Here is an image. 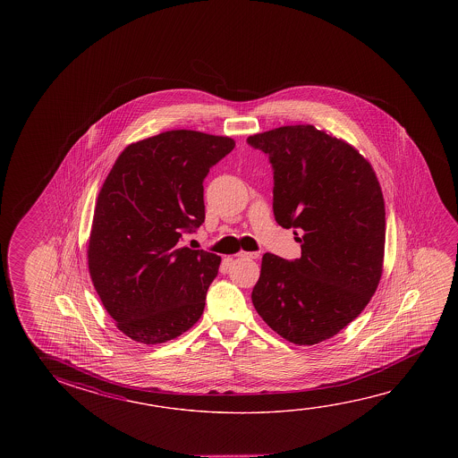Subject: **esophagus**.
<instances>
[{"label":"esophagus","instance_id":"obj_1","mask_svg":"<svg viewBox=\"0 0 458 458\" xmlns=\"http://www.w3.org/2000/svg\"><path fill=\"white\" fill-rule=\"evenodd\" d=\"M259 252H244V250H241L240 254H238V257L240 259H259Z\"/></svg>","mask_w":458,"mask_h":458}]
</instances>
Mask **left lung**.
Instances as JSON below:
<instances>
[{"label": "left lung", "instance_id": "8db88e82", "mask_svg": "<svg viewBox=\"0 0 458 458\" xmlns=\"http://www.w3.org/2000/svg\"><path fill=\"white\" fill-rule=\"evenodd\" d=\"M248 143L268 155L275 218L301 233V248L295 260L263 255L252 303L281 337L315 345L356 319L377 291L382 188L360 151L311 124L250 135Z\"/></svg>", "mask_w": 458, "mask_h": 458}]
</instances>
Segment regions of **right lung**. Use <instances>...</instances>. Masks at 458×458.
<instances>
[{"instance_id":"right-lung-1","label":"right lung","mask_w":458,"mask_h":458,"mask_svg":"<svg viewBox=\"0 0 458 458\" xmlns=\"http://www.w3.org/2000/svg\"><path fill=\"white\" fill-rule=\"evenodd\" d=\"M230 137L167 131L131 143L98 193L88 265L116 327L139 344L179 337L201 318L220 257L182 246L204 222L203 182Z\"/></svg>"}]
</instances>
